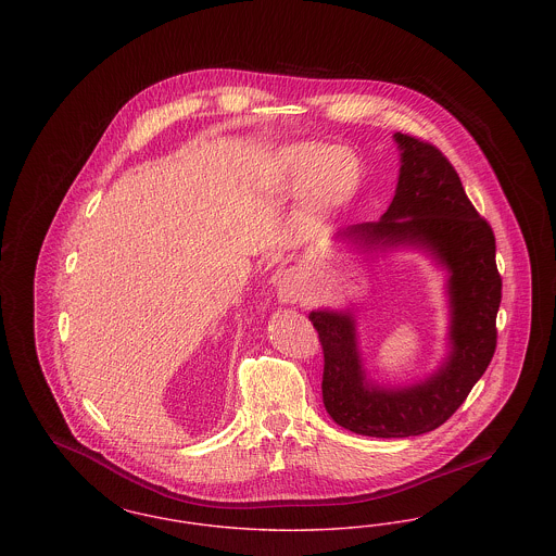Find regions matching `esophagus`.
I'll list each match as a JSON object with an SVG mask.
<instances>
[{
	"mask_svg": "<svg viewBox=\"0 0 556 556\" xmlns=\"http://www.w3.org/2000/svg\"><path fill=\"white\" fill-rule=\"evenodd\" d=\"M302 295H304V288L298 281V277L293 273H286L279 279V283H277V298H279V302L295 304V302L302 300Z\"/></svg>",
	"mask_w": 556,
	"mask_h": 556,
	"instance_id": "esophagus-1",
	"label": "esophagus"
}]
</instances>
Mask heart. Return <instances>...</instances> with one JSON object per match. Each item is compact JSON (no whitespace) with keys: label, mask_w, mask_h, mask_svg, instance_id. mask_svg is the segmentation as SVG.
<instances>
[{"label":"heart","mask_w":556,"mask_h":556,"mask_svg":"<svg viewBox=\"0 0 556 556\" xmlns=\"http://www.w3.org/2000/svg\"><path fill=\"white\" fill-rule=\"evenodd\" d=\"M325 150L320 146H290L268 160L266 184L275 189L293 191L306 186ZM363 184V164L354 154H340L327 160L311 181V198L318 206H340Z\"/></svg>","instance_id":"1"}]
</instances>
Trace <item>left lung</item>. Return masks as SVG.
<instances>
[{
	"instance_id": "obj_1",
	"label": "left lung",
	"mask_w": 556,
	"mask_h": 556,
	"mask_svg": "<svg viewBox=\"0 0 556 556\" xmlns=\"http://www.w3.org/2000/svg\"><path fill=\"white\" fill-rule=\"evenodd\" d=\"M400 150L396 193L375 223L336 231L361 254L419 250L446 270L448 352L440 367L406 386L369 377L350 308L313 311L325 354L323 404L348 431L410 438L446 424L485 372L496 350L503 279L496 239L477 214L448 159L431 143L394 132Z\"/></svg>"
}]
</instances>
